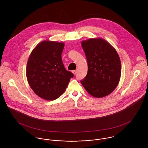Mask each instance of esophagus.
Instances as JSON below:
<instances>
[{"mask_svg": "<svg viewBox=\"0 0 148 148\" xmlns=\"http://www.w3.org/2000/svg\"><path fill=\"white\" fill-rule=\"evenodd\" d=\"M72 73H73L74 75H76V73H77V70L72 71Z\"/></svg>", "mask_w": 148, "mask_h": 148, "instance_id": "1", "label": "esophagus"}]
</instances>
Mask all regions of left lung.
Masks as SVG:
<instances>
[{"mask_svg":"<svg viewBox=\"0 0 148 148\" xmlns=\"http://www.w3.org/2000/svg\"><path fill=\"white\" fill-rule=\"evenodd\" d=\"M88 62V72L80 81L92 96L100 98L110 94L120 82L121 66L118 53L102 38L82 42Z\"/></svg>","mask_w":148,"mask_h":148,"instance_id":"8db88e82","label":"left lung"}]
</instances>
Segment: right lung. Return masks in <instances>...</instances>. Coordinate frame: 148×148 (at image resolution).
<instances>
[{
	"label": "right lung",
	"instance_id": "right-lung-1",
	"mask_svg": "<svg viewBox=\"0 0 148 148\" xmlns=\"http://www.w3.org/2000/svg\"><path fill=\"white\" fill-rule=\"evenodd\" d=\"M64 42L44 40L38 44L28 58L26 75L33 91L40 98L54 100L65 90L73 74L64 66Z\"/></svg>",
	"mask_w": 148,
	"mask_h": 148
}]
</instances>
